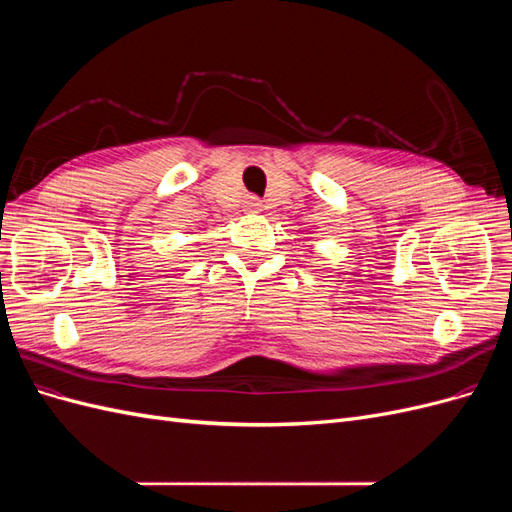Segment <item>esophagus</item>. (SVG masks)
Listing matches in <instances>:
<instances>
[{"mask_svg": "<svg viewBox=\"0 0 512 512\" xmlns=\"http://www.w3.org/2000/svg\"><path fill=\"white\" fill-rule=\"evenodd\" d=\"M243 207H245L247 213H258V211L262 209V203H260V200H258L256 196H247V198L243 200Z\"/></svg>", "mask_w": 512, "mask_h": 512, "instance_id": "1", "label": "esophagus"}]
</instances>
